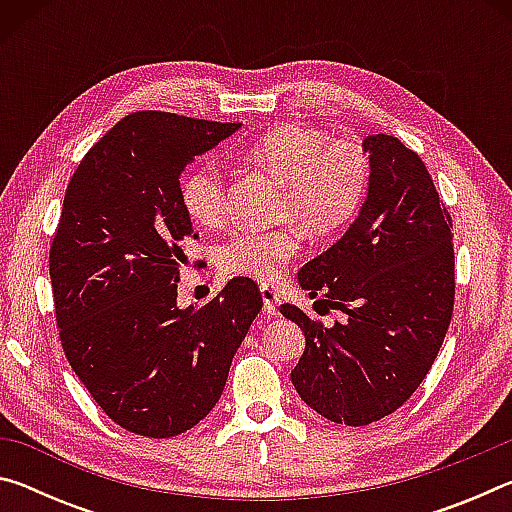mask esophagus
Segmentation results:
<instances>
[{"label": "esophagus", "mask_w": 512, "mask_h": 512, "mask_svg": "<svg viewBox=\"0 0 512 512\" xmlns=\"http://www.w3.org/2000/svg\"><path fill=\"white\" fill-rule=\"evenodd\" d=\"M259 291H262V298H264V311L268 316H275L277 307H280V296H277V291L273 287H268V284H264Z\"/></svg>", "instance_id": "obj_1"}]
</instances>
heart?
Here are the masks:
<instances>
[{
	"mask_svg": "<svg viewBox=\"0 0 512 512\" xmlns=\"http://www.w3.org/2000/svg\"><path fill=\"white\" fill-rule=\"evenodd\" d=\"M246 158L266 169L280 183L282 219L275 230H241L216 248L223 273L271 282L300 248V230L311 237H329L343 230L361 210L370 185V160L352 140H329L320 128L282 124L248 146ZM180 205L196 225L216 228L228 216L223 173L201 164L180 183Z\"/></svg>",
	"mask_w": 512,
	"mask_h": 512,
	"instance_id": "1",
	"label": "heart"
}]
</instances>
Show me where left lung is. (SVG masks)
Segmentation results:
<instances>
[{"label": "left lung", "mask_w": 512, "mask_h": 512, "mask_svg": "<svg viewBox=\"0 0 512 512\" xmlns=\"http://www.w3.org/2000/svg\"><path fill=\"white\" fill-rule=\"evenodd\" d=\"M370 187L357 221L298 282L341 309L327 327L282 305L305 332L291 372L298 395L323 418L363 427L395 413L427 377L454 311L452 214L420 155L391 135L363 140Z\"/></svg>", "instance_id": "left-lung-1"}]
</instances>
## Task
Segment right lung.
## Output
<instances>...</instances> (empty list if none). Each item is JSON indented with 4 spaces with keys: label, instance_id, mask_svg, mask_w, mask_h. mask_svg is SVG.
Returning <instances> with one entry per match:
<instances>
[{
    "label": "right lung",
    "instance_id": "1",
    "mask_svg": "<svg viewBox=\"0 0 512 512\" xmlns=\"http://www.w3.org/2000/svg\"><path fill=\"white\" fill-rule=\"evenodd\" d=\"M239 124L142 110L117 121L69 180L49 248L69 366L126 431L171 438L214 409L262 293L232 277L201 309H178L183 244L196 239L180 173Z\"/></svg>",
    "mask_w": 512,
    "mask_h": 512
}]
</instances>
